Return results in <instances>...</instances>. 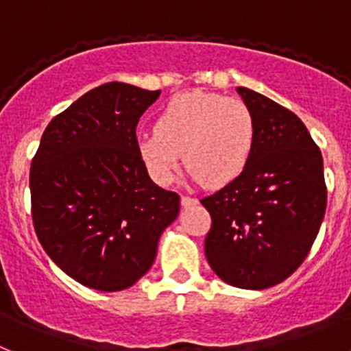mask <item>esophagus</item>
Segmentation results:
<instances>
[{
	"label": "esophagus",
	"instance_id": "1",
	"mask_svg": "<svg viewBox=\"0 0 351 351\" xmlns=\"http://www.w3.org/2000/svg\"><path fill=\"white\" fill-rule=\"evenodd\" d=\"M180 203H182V207L187 208V207H193V205H196V203H198V199L191 198V196H182Z\"/></svg>",
	"mask_w": 351,
	"mask_h": 351
}]
</instances>
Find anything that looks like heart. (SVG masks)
<instances>
[{
    "mask_svg": "<svg viewBox=\"0 0 351 351\" xmlns=\"http://www.w3.org/2000/svg\"><path fill=\"white\" fill-rule=\"evenodd\" d=\"M255 117L239 98L223 94L182 93L167 101L155 130L137 137V149L149 176L160 185L173 182L182 153L191 178L207 187L237 180L252 158Z\"/></svg>",
    "mask_w": 351,
    "mask_h": 351,
    "instance_id": "1",
    "label": "heart"
}]
</instances>
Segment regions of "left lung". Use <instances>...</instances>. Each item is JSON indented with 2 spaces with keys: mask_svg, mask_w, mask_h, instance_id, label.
I'll list each match as a JSON object with an SVG mask.
<instances>
[{
  "mask_svg": "<svg viewBox=\"0 0 351 351\" xmlns=\"http://www.w3.org/2000/svg\"><path fill=\"white\" fill-rule=\"evenodd\" d=\"M255 117V146L243 175L202 199L212 217L205 255L241 289H267L298 269L326 208L323 157L296 114L237 87Z\"/></svg>",
  "mask_w": 351,
  "mask_h": 351,
  "instance_id": "obj_1",
  "label": "left lung"
}]
</instances>
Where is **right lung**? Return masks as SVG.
<instances>
[{
    "label": "right lung",
    "mask_w": 351,
    "mask_h": 351,
    "mask_svg": "<svg viewBox=\"0 0 351 351\" xmlns=\"http://www.w3.org/2000/svg\"><path fill=\"white\" fill-rule=\"evenodd\" d=\"M160 90L110 82L51 119L32 160L35 234L58 267L85 287L134 285L157 257L180 196L153 184L135 128Z\"/></svg>",
    "instance_id": "add662e5"
}]
</instances>
